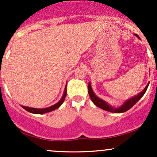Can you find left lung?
I'll return each mask as SVG.
<instances>
[{"instance_id":"obj_1","label":"left lung","mask_w":157,"mask_h":157,"mask_svg":"<svg viewBox=\"0 0 157 157\" xmlns=\"http://www.w3.org/2000/svg\"><path fill=\"white\" fill-rule=\"evenodd\" d=\"M134 35L140 38V37H139L137 35H136V34H135ZM148 85L149 83L147 85L146 87L144 89L143 91H141L140 94H138V95L132 97V98L129 99L128 100H127L125 102H124L123 105L120 106V108H117V109H113V108L111 107V105H109L107 102L103 101V100H101V99L98 98V97L94 94L92 89H91V83H90V82L89 83V94L90 96V98H91V101H92L93 103L95 105H97V107L105 110V111H111V112H113V113H122V112H125V111H127L128 110L130 109L131 108H132L133 106H134L135 104H136V102H137L139 100L142 98V97L145 94V91H146L147 87H148Z\"/></svg>"}]
</instances>
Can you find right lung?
<instances>
[{
	"instance_id": "obj_1",
	"label": "right lung",
	"mask_w": 157,
	"mask_h": 157,
	"mask_svg": "<svg viewBox=\"0 0 157 157\" xmlns=\"http://www.w3.org/2000/svg\"><path fill=\"white\" fill-rule=\"evenodd\" d=\"M66 92H67V91H66V88H65L63 96L62 97V98H61V100H60V101L57 102V103L55 104L54 105L50 106V107L46 108V109H34V108L26 107V106H23V105H21V106H22V108H23L25 110H26L27 111H29V112L33 113H37V114H40V113H47V112H50V111H54V110L57 109V108H59L61 105H62L63 102H64L65 98H66Z\"/></svg>"
}]
</instances>
